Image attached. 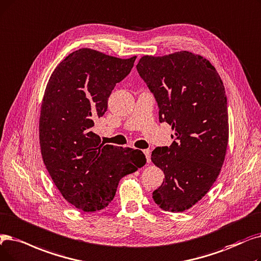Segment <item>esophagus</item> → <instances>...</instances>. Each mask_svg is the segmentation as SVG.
<instances>
[{"label":"esophagus","mask_w":261,"mask_h":261,"mask_svg":"<svg viewBox=\"0 0 261 261\" xmlns=\"http://www.w3.org/2000/svg\"><path fill=\"white\" fill-rule=\"evenodd\" d=\"M143 152H144V154H145V156H146V160H147V163H150V161H151V159H150V150L149 149H145V150H143Z\"/></svg>","instance_id":"obj_1"}]
</instances>
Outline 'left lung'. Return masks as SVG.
I'll list each match as a JSON object with an SVG mask.
<instances>
[{
  "instance_id": "1",
  "label": "left lung",
  "mask_w": 261,
  "mask_h": 261,
  "mask_svg": "<svg viewBox=\"0 0 261 261\" xmlns=\"http://www.w3.org/2000/svg\"><path fill=\"white\" fill-rule=\"evenodd\" d=\"M137 69L156 100L159 120L174 130L172 145L151 153L165 175L152 198L165 211L182 212L208 193L224 163L229 133L225 87L211 63L189 51L145 55Z\"/></svg>"
}]
</instances>
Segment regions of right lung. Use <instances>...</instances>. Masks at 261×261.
<instances>
[{"instance_id":"right-lung-1","label":"right lung","mask_w":261,"mask_h":261,"mask_svg":"<svg viewBox=\"0 0 261 261\" xmlns=\"http://www.w3.org/2000/svg\"><path fill=\"white\" fill-rule=\"evenodd\" d=\"M135 59L76 50L55 68L44 90L39 118L42 160L63 197L84 212L106 208L119 180L146 163L141 150L105 145L93 131L95 120L108 110L112 90L130 73Z\"/></svg>"}]
</instances>
